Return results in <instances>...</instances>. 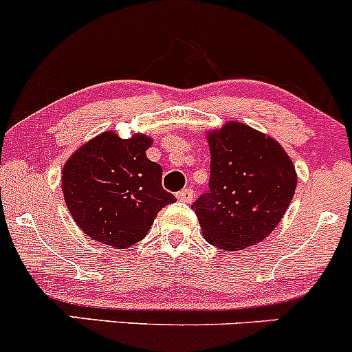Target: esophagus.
Masks as SVG:
<instances>
[{"label":"esophagus","instance_id":"1","mask_svg":"<svg viewBox=\"0 0 352 352\" xmlns=\"http://www.w3.org/2000/svg\"><path fill=\"white\" fill-rule=\"evenodd\" d=\"M176 196H177V199H179V201L190 203L192 199V196H195V191H192L191 188H184V190H181Z\"/></svg>","mask_w":352,"mask_h":352}]
</instances>
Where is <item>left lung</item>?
I'll list each match as a JSON object with an SVG mask.
<instances>
[{"instance_id":"left-lung-1","label":"left lung","mask_w":352,"mask_h":352,"mask_svg":"<svg viewBox=\"0 0 352 352\" xmlns=\"http://www.w3.org/2000/svg\"><path fill=\"white\" fill-rule=\"evenodd\" d=\"M210 190L191 208L208 243L241 250L274 232L294 198L297 175L278 142L240 122L208 135Z\"/></svg>"}]
</instances>
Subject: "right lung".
Masks as SVG:
<instances>
[{
  "label": "right lung",
  "mask_w": 352,
  "mask_h": 352,
  "mask_svg": "<svg viewBox=\"0 0 352 352\" xmlns=\"http://www.w3.org/2000/svg\"><path fill=\"white\" fill-rule=\"evenodd\" d=\"M151 139L97 135L67 161L62 190L78 228L109 247L127 248L147 235L157 211L176 201L162 190V168L147 160Z\"/></svg>",
  "instance_id": "add662e5"
}]
</instances>
